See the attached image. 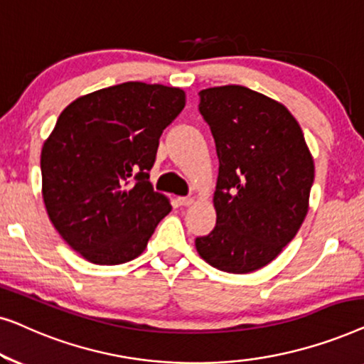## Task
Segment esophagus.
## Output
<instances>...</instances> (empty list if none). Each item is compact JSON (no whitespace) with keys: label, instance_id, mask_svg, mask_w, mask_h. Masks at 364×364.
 <instances>
[{"label":"esophagus","instance_id":"esophagus-1","mask_svg":"<svg viewBox=\"0 0 364 364\" xmlns=\"http://www.w3.org/2000/svg\"><path fill=\"white\" fill-rule=\"evenodd\" d=\"M177 202H178V205H182V207H191L192 203L196 202V198H193V197H178Z\"/></svg>","mask_w":364,"mask_h":364}]
</instances>
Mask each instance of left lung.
I'll return each mask as SVG.
<instances>
[{"label":"left lung","instance_id":"obj_1","mask_svg":"<svg viewBox=\"0 0 364 364\" xmlns=\"http://www.w3.org/2000/svg\"><path fill=\"white\" fill-rule=\"evenodd\" d=\"M200 111L218 156L217 225L196 238L198 255L228 273L265 267L293 240L308 212L315 166L296 119L243 86L203 89Z\"/></svg>","mask_w":364,"mask_h":364}]
</instances>
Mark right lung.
Here are the masks:
<instances>
[{
    "mask_svg": "<svg viewBox=\"0 0 364 364\" xmlns=\"http://www.w3.org/2000/svg\"><path fill=\"white\" fill-rule=\"evenodd\" d=\"M183 106L178 87L122 82L76 99L58 117L41 151L43 198L59 235L86 260H134L171 212L149 171Z\"/></svg>",
    "mask_w": 364,
    "mask_h": 364,
    "instance_id": "right-lung-1",
    "label": "right lung"
}]
</instances>
